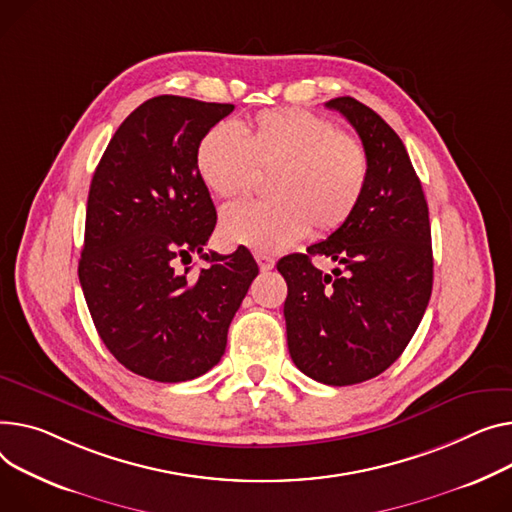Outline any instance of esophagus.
Listing matches in <instances>:
<instances>
[{"label": "esophagus", "instance_id": "esophagus-1", "mask_svg": "<svg viewBox=\"0 0 512 512\" xmlns=\"http://www.w3.org/2000/svg\"><path fill=\"white\" fill-rule=\"evenodd\" d=\"M255 259H257V263H259V267H261V271H269L271 267H274V257L271 255H267V253H255Z\"/></svg>", "mask_w": 512, "mask_h": 512}]
</instances>
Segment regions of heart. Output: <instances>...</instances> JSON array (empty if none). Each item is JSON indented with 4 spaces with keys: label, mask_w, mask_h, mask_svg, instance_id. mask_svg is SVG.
Returning <instances> with one entry per match:
<instances>
[{
    "label": "heart",
    "mask_w": 512,
    "mask_h": 512,
    "mask_svg": "<svg viewBox=\"0 0 512 512\" xmlns=\"http://www.w3.org/2000/svg\"><path fill=\"white\" fill-rule=\"evenodd\" d=\"M201 183L218 197H241L269 177V199L224 208L220 232L232 245L276 253L315 228H342L364 199L370 160L358 135L304 109H271L236 133L214 125L195 148Z\"/></svg>",
    "instance_id": "b5f03b06"
}]
</instances>
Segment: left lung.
<instances>
[{
	"label": "left lung",
	"instance_id": "8db88e82",
	"mask_svg": "<svg viewBox=\"0 0 512 512\" xmlns=\"http://www.w3.org/2000/svg\"><path fill=\"white\" fill-rule=\"evenodd\" d=\"M366 146L370 177L354 216L325 241L278 261L288 284V350L306 377L346 387L379 377L410 344L432 294V243L422 183L399 135L362 102H325ZM340 263L323 275L310 261Z\"/></svg>",
	"mask_w": 512,
	"mask_h": 512
}]
</instances>
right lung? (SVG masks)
<instances>
[{
  "mask_svg": "<svg viewBox=\"0 0 512 512\" xmlns=\"http://www.w3.org/2000/svg\"><path fill=\"white\" fill-rule=\"evenodd\" d=\"M234 105L162 94L115 131L88 193L78 276L94 327L131 372L183 383L214 368L259 267L247 249L203 253L216 208L195 170L203 133ZM199 252L197 277L178 263Z\"/></svg>",
  "mask_w": 512,
  "mask_h": 512,
  "instance_id": "add662e5",
  "label": "right lung"
}]
</instances>
